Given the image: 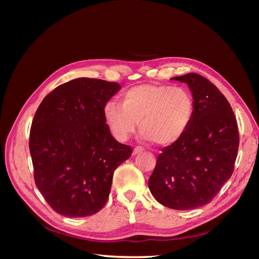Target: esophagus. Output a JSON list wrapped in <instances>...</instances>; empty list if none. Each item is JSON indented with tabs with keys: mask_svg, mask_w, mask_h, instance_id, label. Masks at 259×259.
Here are the masks:
<instances>
[{
	"mask_svg": "<svg viewBox=\"0 0 259 259\" xmlns=\"http://www.w3.org/2000/svg\"><path fill=\"white\" fill-rule=\"evenodd\" d=\"M143 151H144V148L136 147V148H134V150H133V154H138V153L143 152Z\"/></svg>",
	"mask_w": 259,
	"mask_h": 259,
	"instance_id": "obj_1",
	"label": "esophagus"
}]
</instances>
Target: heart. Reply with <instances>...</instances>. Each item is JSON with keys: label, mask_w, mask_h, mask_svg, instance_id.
Here are the masks:
<instances>
[{"label": "heart", "mask_w": 259, "mask_h": 259, "mask_svg": "<svg viewBox=\"0 0 259 259\" xmlns=\"http://www.w3.org/2000/svg\"><path fill=\"white\" fill-rule=\"evenodd\" d=\"M194 101L182 88L142 84L122 95V104L110 100L104 107L105 120L113 136L125 142L139 124L145 139L159 146L176 144L193 120Z\"/></svg>", "instance_id": "obj_1"}]
</instances>
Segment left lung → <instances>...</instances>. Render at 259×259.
<instances>
[{"instance_id":"8db88e82","label":"left lung","mask_w":259,"mask_h":259,"mask_svg":"<svg viewBox=\"0 0 259 259\" xmlns=\"http://www.w3.org/2000/svg\"><path fill=\"white\" fill-rule=\"evenodd\" d=\"M186 83L194 101L185 135L162 149L149 189L162 205L179 210L206 205L230 179L239 131L230 104L216 86L197 73L171 77Z\"/></svg>"}]
</instances>
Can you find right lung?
<instances>
[{"label": "right lung", "mask_w": 259, "mask_h": 259, "mask_svg": "<svg viewBox=\"0 0 259 259\" xmlns=\"http://www.w3.org/2000/svg\"><path fill=\"white\" fill-rule=\"evenodd\" d=\"M115 82L79 77L51 92L34 114L29 149L34 182L58 214L85 217L104 207L116 167L132 154L106 124Z\"/></svg>", "instance_id": "obj_1"}]
</instances>
